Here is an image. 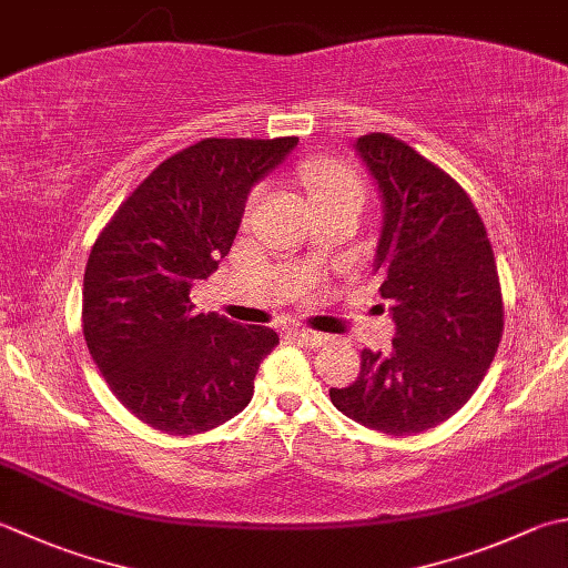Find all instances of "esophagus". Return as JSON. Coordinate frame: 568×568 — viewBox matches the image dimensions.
<instances>
[{"label":"esophagus","mask_w":568,"mask_h":568,"mask_svg":"<svg viewBox=\"0 0 568 568\" xmlns=\"http://www.w3.org/2000/svg\"><path fill=\"white\" fill-rule=\"evenodd\" d=\"M293 335L303 344H307V347H322V344L329 342L327 335H322V332H313V329H295Z\"/></svg>","instance_id":"esophagus-1"}]
</instances>
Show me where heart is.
I'll return each instance as SVG.
<instances>
[{"label": "heart", "instance_id": "heart-1", "mask_svg": "<svg viewBox=\"0 0 568 568\" xmlns=\"http://www.w3.org/2000/svg\"><path fill=\"white\" fill-rule=\"evenodd\" d=\"M305 182L310 192H313L315 202L342 194H362L357 174L335 162H313L305 170Z\"/></svg>", "mask_w": 568, "mask_h": 568}]
</instances>
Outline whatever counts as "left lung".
Instances as JSON below:
<instances>
[{
	"mask_svg": "<svg viewBox=\"0 0 568 568\" xmlns=\"http://www.w3.org/2000/svg\"><path fill=\"white\" fill-rule=\"evenodd\" d=\"M382 196L374 273L392 303L388 352H362L357 382L329 388L344 416L414 436L443 424L480 386L503 337V293L483 219L463 186L384 132L354 142Z\"/></svg>",
	"mask_w": 568,
	"mask_h": 568,
	"instance_id": "left-lung-1",
	"label": "left lung"
}]
</instances>
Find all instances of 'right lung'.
<instances>
[{"mask_svg": "<svg viewBox=\"0 0 568 568\" xmlns=\"http://www.w3.org/2000/svg\"><path fill=\"white\" fill-rule=\"evenodd\" d=\"M297 138H206L172 154L132 192L93 243L83 275L88 352L120 404L170 436L241 414L271 327L196 313L189 291L219 268L251 189Z\"/></svg>", "mask_w": 568, "mask_h": 568, "instance_id": "1", "label": "right lung"}]
</instances>
